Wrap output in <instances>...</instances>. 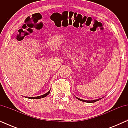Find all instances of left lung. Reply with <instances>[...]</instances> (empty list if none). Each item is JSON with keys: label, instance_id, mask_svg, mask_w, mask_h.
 <instances>
[{"label": "left lung", "instance_id": "8db88e82", "mask_svg": "<svg viewBox=\"0 0 128 128\" xmlns=\"http://www.w3.org/2000/svg\"><path fill=\"white\" fill-rule=\"evenodd\" d=\"M102 98H103V97H102ZM76 98L78 99V100H80V101H83V102H96V101H98L99 100H101V98H99V99L94 100H91V101H90V100H88V101H87V100H84L78 98V97H76Z\"/></svg>", "mask_w": 128, "mask_h": 128}]
</instances>
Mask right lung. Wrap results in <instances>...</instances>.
<instances>
[{
	"label": "right lung",
	"instance_id": "right-lung-1",
	"mask_svg": "<svg viewBox=\"0 0 128 128\" xmlns=\"http://www.w3.org/2000/svg\"><path fill=\"white\" fill-rule=\"evenodd\" d=\"M50 90L49 91L46 92V93H45V94H43V95L42 96H38V97H25L26 98H30V99H39V98H44V97H45L46 96H47L50 93Z\"/></svg>",
	"mask_w": 128,
	"mask_h": 128
}]
</instances>
